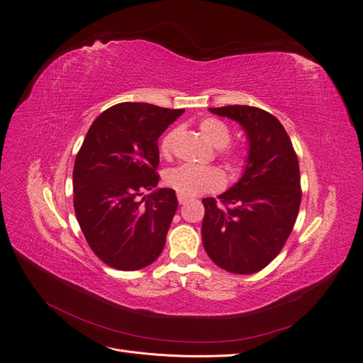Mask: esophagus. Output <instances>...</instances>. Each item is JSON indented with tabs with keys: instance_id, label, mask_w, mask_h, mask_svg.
<instances>
[{
	"instance_id": "34e87169",
	"label": "esophagus",
	"mask_w": 363,
	"mask_h": 363,
	"mask_svg": "<svg viewBox=\"0 0 363 363\" xmlns=\"http://www.w3.org/2000/svg\"><path fill=\"white\" fill-rule=\"evenodd\" d=\"M178 201H179V204H185L188 201V197H185L182 194H178Z\"/></svg>"
}]
</instances>
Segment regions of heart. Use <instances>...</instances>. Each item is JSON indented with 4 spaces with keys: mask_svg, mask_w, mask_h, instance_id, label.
I'll return each mask as SVG.
<instances>
[{
    "mask_svg": "<svg viewBox=\"0 0 363 363\" xmlns=\"http://www.w3.org/2000/svg\"><path fill=\"white\" fill-rule=\"evenodd\" d=\"M200 130L209 143L218 148L220 159H224L230 169L239 167L243 163V152L239 147L227 145L231 139L228 125L215 117H206L200 121ZM178 136V129H170L160 140V152L170 155L173 143ZM164 182L172 190L185 197H193L204 193L218 191L225 185L224 172L215 166L181 164L172 167L164 173Z\"/></svg>",
    "mask_w": 363,
    "mask_h": 363,
    "instance_id": "heart-1",
    "label": "heart"
}]
</instances>
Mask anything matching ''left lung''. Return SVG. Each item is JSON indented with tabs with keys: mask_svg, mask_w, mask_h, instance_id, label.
I'll return each mask as SVG.
<instances>
[{
	"mask_svg": "<svg viewBox=\"0 0 363 363\" xmlns=\"http://www.w3.org/2000/svg\"><path fill=\"white\" fill-rule=\"evenodd\" d=\"M211 113L239 121L249 139L247 164L228 191L203 199V246L220 269L254 274L285 246L301 204L298 157L281 123L257 106L228 105Z\"/></svg>",
	"mask_w": 363,
	"mask_h": 363,
	"instance_id": "8db88e82",
	"label": "left lung"
}]
</instances>
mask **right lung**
I'll return each mask as SVG.
<instances>
[{"mask_svg": "<svg viewBox=\"0 0 363 363\" xmlns=\"http://www.w3.org/2000/svg\"><path fill=\"white\" fill-rule=\"evenodd\" d=\"M184 109L123 102L93 121L72 172L74 211L90 249L121 272L152 264L178 209L172 188H159V140Z\"/></svg>", "mask_w": 363, "mask_h": 363, "instance_id": "add662e5", "label": "right lung"}]
</instances>
